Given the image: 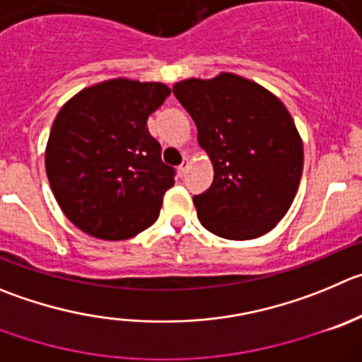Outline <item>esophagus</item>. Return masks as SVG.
Masks as SVG:
<instances>
[{"label": "esophagus", "mask_w": 362, "mask_h": 362, "mask_svg": "<svg viewBox=\"0 0 362 362\" xmlns=\"http://www.w3.org/2000/svg\"><path fill=\"white\" fill-rule=\"evenodd\" d=\"M187 165H189V158L184 157V162L178 165V173H180V177H184V175L187 173Z\"/></svg>", "instance_id": "obj_1"}]
</instances>
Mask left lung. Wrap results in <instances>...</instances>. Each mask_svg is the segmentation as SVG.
I'll return each mask as SVG.
<instances>
[{
  "instance_id": "left-lung-1",
  "label": "left lung",
  "mask_w": 362,
  "mask_h": 362,
  "mask_svg": "<svg viewBox=\"0 0 362 362\" xmlns=\"http://www.w3.org/2000/svg\"><path fill=\"white\" fill-rule=\"evenodd\" d=\"M198 143L214 168L212 185L192 198L198 219L225 239H255L286 216L298 191L303 144L289 110L259 83L232 73L177 82Z\"/></svg>"
}]
</instances>
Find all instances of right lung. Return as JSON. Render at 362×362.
Segmentation results:
<instances>
[{"label": "right lung", "mask_w": 362, "mask_h": 362, "mask_svg": "<svg viewBox=\"0 0 362 362\" xmlns=\"http://www.w3.org/2000/svg\"><path fill=\"white\" fill-rule=\"evenodd\" d=\"M171 89L114 78L74 94L53 121L46 173L60 209L93 238L121 241L153 225L175 170L146 121Z\"/></svg>", "instance_id": "1"}]
</instances>
